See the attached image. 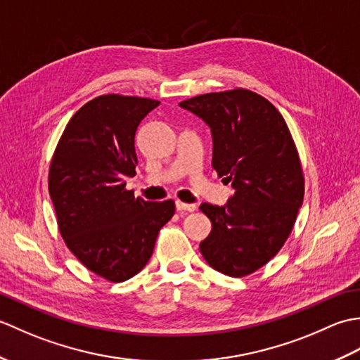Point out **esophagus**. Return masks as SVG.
I'll list each match as a JSON object with an SVG mask.
<instances>
[{"mask_svg":"<svg viewBox=\"0 0 360 360\" xmlns=\"http://www.w3.org/2000/svg\"><path fill=\"white\" fill-rule=\"evenodd\" d=\"M176 210L178 212H193L196 210V205L195 204H186V202H181V201H176Z\"/></svg>","mask_w":360,"mask_h":360,"instance_id":"esophagus-1","label":"esophagus"}]
</instances>
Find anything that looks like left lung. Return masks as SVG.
<instances>
[{"label":"left lung","mask_w":360,"mask_h":360,"mask_svg":"<svg viewBox=\"0 0 360 360\" xmlns=\"http://www.w3.org/2000/svg\"><path fill=\"white\" fill-rule=\"evenodd\" d=\"M209 125L212 167L235 193L224 205L202 202L212 232L200 250L213 269L244 277L277 255L292 231L304 195L292 136L275 106L248 89L179 103Z\"/></svg>","instance_id":"1"}]
</instances>
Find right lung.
Segmentation results:
<instances>
[{"mask_svg": "<svg viewBox=\"0 0 360 360\" xmlns=\"http://www.w3.org/2000/svg\"><path fill=\"white\" fill-rule=\"evenodd\" d=\"M159 105L106 94L71 117L53 153L49 195L66 246L83 266L119 283L141 272L174 202L143 201L127 190L136 174V129Z\"/></svg>", "mask_w": 360, "mask_h": 360, "instance_id": "right-lung-1", "label": "right lung"}]
</instances>
